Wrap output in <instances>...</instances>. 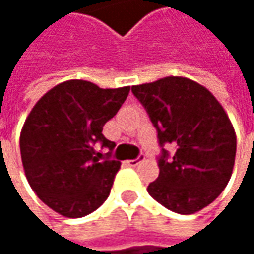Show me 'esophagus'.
<instances>
[{
	"instance_id": "obj_1",
	"label": "esophagus",
	"mask_w": 254,
	"mask_h": 254,
	"mask_svg": "<svg viewBox=\"0 0 254 254\" xmlns=\"http://www.w3.org/2000/svg\"><path fill=\"white\" fill-rule=\"evenodd\" d=\"M144 159V156H139L138 159H133V160H127V163L129 166H132V168H135V166H138L139 163H141V160Z\"/></svg>"
}]
</instances>
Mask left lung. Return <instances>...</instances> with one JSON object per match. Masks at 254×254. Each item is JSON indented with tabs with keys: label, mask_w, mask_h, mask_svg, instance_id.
Masks as SVG:
<instances>
[{
	"label": "left lung",
	"mask_w": 254,
	"mask_h": 254,
	"mask_svg": "<svg viewBox=\"0 0 254 254\" xmlns=\"http://www.w3.org/2000/svg\"><path fill=\"white\" fill-rule=\"evenodd\" d=\"M157 129L159 142L172 144L168 159L162 148L160 174L148 194L166 209L181 215L209 206L232 175L237 136L222 104L192 79L166 76L132 86Z\"/></svg>",
	"instance_id": "1"
}]
</instances>
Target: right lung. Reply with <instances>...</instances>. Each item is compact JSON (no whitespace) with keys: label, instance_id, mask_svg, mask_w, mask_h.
<instances>
[{"label":"right lung","instance_id":"1","mask_svg":"<svg viewBox=\"0 0 254 254\" xmlns=\"http://www.w3.org/2000/svg\"><path fill=\"white\" fill-rule=\"evenodd\" d=\"M129 89L70 79L44 94L27 115L20 132L25 175L35 194L62 216L89 215L109 197L121 162L97 153L94 144L115 147L103 127Z\"/></svg>","mask_w":254,"mask_h":254}]
</instances>
